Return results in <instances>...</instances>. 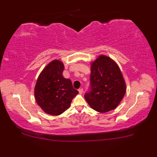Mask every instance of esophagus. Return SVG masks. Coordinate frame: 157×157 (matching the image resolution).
Segmentation results:
<instances>
[{
  "label": "esophagus",
  "mask_w": 157,
  "mask_h": 157,
  "mask_svg": "<svg viewBox=\"0 0 157 157\" xmlns=\"http://www.w3.org/2000/svg\"><path fill=\"white\" fill-rule=\"evenodd\" d=\"M78 91H79V94H82V93H83V91H84V90H83V88H79V89L78 90Z\"/></svg>",
  "instance_id": "1"
}]
</instances>
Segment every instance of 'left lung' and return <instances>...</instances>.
<instances>
[{
	"mask_svg": "<svg viewBox=\"0 0 157 157\" xmlns=\"http://www.w3.org/2000/svg\"><path fill=\"white\" fill-rule=\"evenodd\" d=\"M90 89L84 96L90 107L99 113L115 109L126 92V84L118 65L100 55L91 63Z\"/></svg>",
	"mask_w": 157,
	"mask_h": 157,
	"instance_id": "1",
	"label": "left lung"
}]
</instances>
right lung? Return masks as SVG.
Instances as JSON below:
<instances>
[{
  "label": "right lung",
  "mask_w": 157,
  "mask_h": 157,
  "mask_svg": "<svg viewBox=\"0 0 157 157\" xmlns=\"http://www.w3.org/2000/svg\"><path fill=\"white\" fill-rule=\"evenodd\" d=\"M64 65L59 60H53L42 70L36 82L34 95L37 104L46 113L59 115L68 109L78 91L71 81L62 73Z\"/></svg>",
  "instance_id": "1"
}]
</instances>
